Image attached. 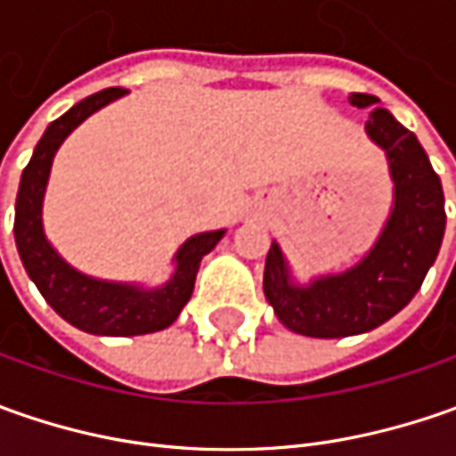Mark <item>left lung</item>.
Instances as JSON below:
<instances>
[{
	"instance_id": "left-lung-1",
	"label": "left lung",
	"mask_w": 456,
	"mask_h": 456,
	"mask_svg": "<svg viewBox=\"0 0 456 456\" xmlns=\"http://www.w3.org/2000/svg\"><path fill=\"white\" fill-rule=\"evenodd\" d=\"M358 109H373L365 132L386 151L394 208L373 248L353 269L312 279L306 287L291 279L279 243H272L264 269V294L284 327L306 338H347L388 322L421 289L436 261L447 213L442 180L419 139L376 96L353 94Z\"/></svg>"
}]
</instances>
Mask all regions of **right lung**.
I'll use <instances>...</instances> for the list:
<instances>
[{
  "instance_id": "add662e5",
  "label": "right lung",
  "mask_w": 456,
  "mask_h": 456,
  "mask_svg": "<svg viewBox=\"0 0 456 456\" xmlns=\"http://www.w3.org/2000/svg\"><path fill=\"white\" fill-rule=\"evenodd\" d=\"M126 88H106L94 96L83 98L70 111L55 118L37 147L32 159L22 172L17 205H14V240L22 258L27 276L35 281L45 302L61 314L65 322L78 327L91 335H109V338H132L159 332L175 322L190 302L195 289V276L200 269L202 256L216 248L225 231H208L187 238L175 256V273L169 281L147 289L139 284H121V281H103L86 276L73 269L62 258L43 231V198L53 157L61 150L65 136L83 124L98 109L111 103L116 98L126 96Z\"/></svg>"
}]
</instances>
